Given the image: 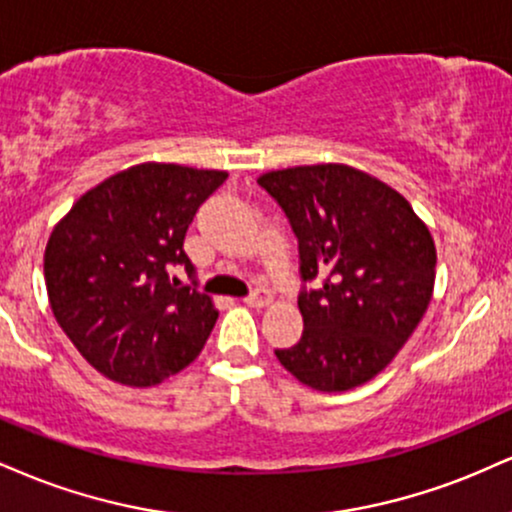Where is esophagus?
I'll use <instances>...</instances> for the list:
<instances>
[{
	"label": "esophagus",
	"instance_id": "obj_1",
	"mask_svg": "<svg viewBox=\"0 0 512 512\" xmlns=\"http://www.w3.org/2000/svg\"><path fill=\"white\" fill-rule=\"evenodd\" d=\"M245 303H248L250 307H267L269 303H272V293H269L267 288H255V291L245 298Z\"/></svg>",
	"mask_w": 512,
	"mask_h": 512
}]
</instances>
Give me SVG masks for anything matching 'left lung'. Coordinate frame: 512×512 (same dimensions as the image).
Instances as JSON below:
<instances>
[{"instance_id": "left-lung-1", "label": "left lung", "mask_w": 512, "mask_h": 512, "mask_svg": "<svg viewBox=\"0 0 512 512\" xmlns=\"http://www.w3.org/2000/svg\"><path fill=\"white\" fill-rule=\"evenodd\" d=\"M257 183L298 238L303 279V336L276 348V357L310 389L365 384L427 312L436 276L432 233L403 195L353 166H295Z\"/></svg>"}]
</instances>
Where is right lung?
Returning a JSON list of instances; mask_svg holds the SVG:
<instances>
[{"instance_id": "add662e5", "label": "right lung", "mask_w": 512, "mask_h": 512, "mask_svg": "<svg viewBox=\"0 0 512 512\" xmlns=\"http://www.w3.org/2000/svg\"><path fill=\"white\" fill-rule=\"evenodd\" d=\"M226 178V171L138 164L88 190L54 226L45 250L49 305L104 377L152 386L200 355L219 312L197 291L183 240ZM178 263L190 284L170 276Z\"/></svg>"}]
</instances>
